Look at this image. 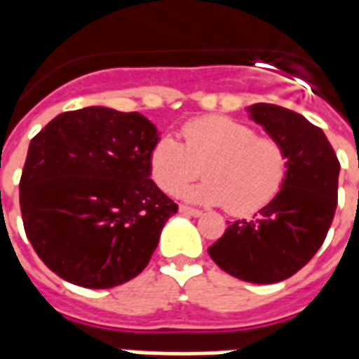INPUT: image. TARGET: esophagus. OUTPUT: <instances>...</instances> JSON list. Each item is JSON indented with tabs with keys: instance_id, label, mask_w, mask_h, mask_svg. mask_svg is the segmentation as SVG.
<instances>
[{
	"instance_id": "34e87169",
	"label": "esophagus",
	"mask_w": 359,
	"mask_h": 359,
	"mask_svg": "<svg viewBox=\"0 0 359 359\" xmlns=\"http://www.w3.org/2000/svg\"><path fill=\"white\" fill-rule=\"evenodd\" d=\"M179 211L182 215H190V217H200L202 215V211L194 210V208H188V205H180Z\"/></svg>"
}]
</instances>
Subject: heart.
<instances>
[{
    "label": "heart",
    "instance_id": "obj_1",
    "mask_svg": "<svg viewBox=\"0 0 359 359\" xmlns=\"http://www.w3.org/2000/svg\"><path fill=\"white\" fill-rule=\"evenodd\" d=\"M184 144L169 134L161 136L149 151V171L167 194L198 179L182 198L205 205H226L234 215L264 208L278 194L288 171L283 144L257 136L254 126L225 115H205L182 126Z\"/></svg>",
    "mask_w": 359,
    "mask_h": 359
}]
</instances>
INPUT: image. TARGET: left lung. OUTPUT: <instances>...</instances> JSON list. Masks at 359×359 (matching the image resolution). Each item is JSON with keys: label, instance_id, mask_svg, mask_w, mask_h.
Here are the masks:
<instances>
[{"label": "left lung", "instance_id": "obj_1", "mask_svg": "<svg viewBox=\"0 0 359 359\" xmlns=\"http://www.w3.org/2000/svg\"><path fill=\"white\" fill-rule=\"evenodd\" d=\"M246 111L283 144L285 184L256 217L226 226L208 252L229 275L271 285L292 277L321 248L337 210L340 163L323 130L306 117L273 103H254Z\"/></svg>", "mask_w": 359, "mask_h": 359}]
</instances>
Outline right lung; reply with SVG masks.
Instances as JSON below:
<instances>
[{"label": "right lung", "instance_id": "obj_1", "mask_svg": "<svg viewBox=\"0 0 359 359\" xmlns=\"http://www.w3.org/2000/svg\"><path fill=\"white\" fill-rule=\"evenodd\" d=\"M156 125L102 105L67 111L28 146L20 213L55 275L113 288L140 275L179 205L149 179Z\"/></svg>", "mask_w": 359, "mask_h": 359}]
</instances>
